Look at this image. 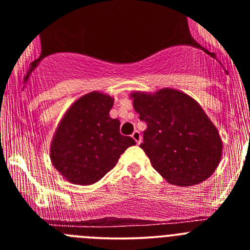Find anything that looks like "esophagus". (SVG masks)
I'll list each match as a JSON object with an SVG mask.
<instances>
[{
    "label": "esophagus",
    "mask_w": 250,
    "mask_h": 250,
    "mask_svg": "<svg viewBox=\"0 0 250 250\" xmlns=\"http://www.w3.org/2000/svg\"><path fill=\"white\" fill-rule=\"evenodd\" d=\"M131 138L136 141V144H140L141 143V134L138 131V130H135V131L132 132Z\"/></svg>",
    "instance_id": "esophagus-1"
}]
</instances>
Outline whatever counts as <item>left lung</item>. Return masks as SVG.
<instances>
[{
    "mask_svg": "<svg viewBox=\"0 0 250 250\" xmlns=\"http://www.w3.org/2000/svg\"><path fill=\"white\" fill-rule=\"evenodd\" d=\"M130 98L140 120L147 125L140 147L167 183L191 187L215 171L223 141L198 101L169 87L131 92Z\"/></svg>",
    "mask_w": 250,
    "mask_h": 250,
    "instance_id": "obj_1",
    "label": "left lung"
}]
</instances>
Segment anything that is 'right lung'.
Listing matches in <instances>:
<instances>
[{
	"label": "right lung",
	"instance_id": "1",
	"mask_svg": "<svg viewBox=\"0 0 250 250\" xmlns=\"http://www.w3.org/2000/svg\"><path fill=\"white\" fill-rule=\"evenodd\" d=\"M112 105V96L92 91L66 110L50 146L51 163L65 180L76 185L99 182L136 144L121 135L120 121L110 118Z\"/></svg>",
	"mask_w": 250,
	"mask_h": 250
}]
</instances>
